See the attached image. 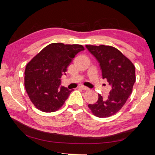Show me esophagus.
Listing matches in <instances>:
<instances>
[{
	"mask_svg": "<svg viewBox=\"0 0 155 155\" xmlns=\"http://www.w3.org/2000/svg\"><path fill=\"white\" fill-rule=\"evenodd\" d=\"M79 88H81V90H89L88 87H85V86H84V85H80L79 86Z\"/></svg>",
	"mask_w": 155,
	"mask_h": 155,
	"instance_id": "1",
	"label": "esophagus"
}]
</instances>
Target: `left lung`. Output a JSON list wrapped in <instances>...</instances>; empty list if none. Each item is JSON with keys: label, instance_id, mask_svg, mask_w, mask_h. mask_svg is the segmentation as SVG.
I'll return each instance as SVG.
<instances>
[{"label": "left lung", "instance_id": "obj_1", "mask_svg": "<svg viewBox=\"0 0 155 155\" xmlns=\"http://www.w3.org/2000/svg\"><path fill=\"white\" fill-rule=\"evenodd\" d=\"M95 57L103 78L111 85L108 98L98 94L96 103L88 104L92 114L98 117H108L118 112L132 93L135 82L134 65L119 50L110 46L86 45Z\"/></svg>", "mask_w": 155, "mask_h": 155}]
</instances>
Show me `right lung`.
Masks as SVG:
<instances>
[{
  "instance_id": "obj_1",
  "label": "right lung",
  "mask_w": 155,
  "mask_h": 155,
  "mask_svg": "<svg viewBox=\"0 0 155 155\" xmlns=\"http://www.w3.org/2000/svg\"><path fill=\"white\" fill-rule=\"evenodd\" d=\"M85 50L79 44L52 43L43 48L28 63L25 71V86L37 109L51 113L59 109L73 90L61 86V76L78 52Z\"/></svg>"
}]
</instances>
